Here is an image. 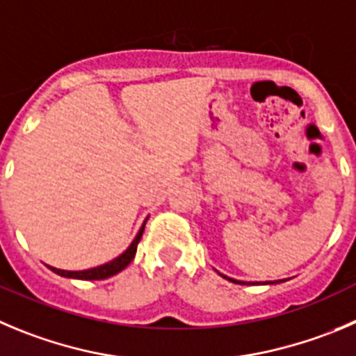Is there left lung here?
<instances>
[{"mask_svg": "<svg viewBox=\"0 0 356 356\" xmlns=\"http://www.w3.org/2000/svg\"><path fill=\"white\" fill-rule=\"evenodd\" d=\"M219 275H223L221 274V272H218ZM225 279H228V281H232V283H235V284H245L244 281H237V279H232V277H227V275H223ZM281 281H284V279H279V281H274V283H281ZM274 283H264V284H274Z\"/></svg>", "mask_w": 356, "mask_h": 356, "instance_id": "8db88e82", "label": "left lung"}]
</instances>
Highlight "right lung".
<instances>
[{"mask_svg":"<svg viewBox=\"0 0 356 356\" xmlns=\"http://www.w3.org/2000/svg\"><path fill=\"white\" fill-rule=\"evenodd\" d=\"M145 223H147V219H145L144 225H142V228L138 230L137 237L133 238V242L129 244V248L126 249L124 253L119 254L118 258H114V260L108 261V264L99 265V267H95V268H88V270H61V268H56V267H49V268H51L52 272H56V274L63 275V277L86 279V281H95V279H107V277H111V275H115L118 272H121L122 268L128 267L129 261L135 258V253H137V245H138V242H140L142 234H144Z\"/></svg>","mask_w":356,"mask_h":356,"instance_id":"obj_1","label":"right lung"}]
</instances>
